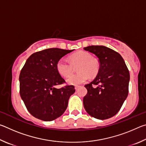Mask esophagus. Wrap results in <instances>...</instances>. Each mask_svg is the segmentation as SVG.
Returning <instances> with one entry per match:
<instances>
[{
    "mask_svg": "<svg viewBox=\"0 0 146 146\" xmlns=\"http://www.w3.org/2000/svg\"><path fill=\"white\" fill-rule=\"evenodd\" d=\"M78 88H79V86H75V89L76 90H78Z\"/></svg>",
    "mask_w": 146,
    "mask_h": 146,
    "instance_id": "1",
    "label": "esophagus"
}]
</instances>
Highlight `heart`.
<instances>
[{
  "label": "heart",
  "mask_w": 146,
  "mask_h": 146,
  "mask_svg": "<svg viewBox=\"0 0 146 146\" xmlns=\"http://www.w3.org/2000/svg\"><path fill=\"white\" fill-rule=\"evenodd\" d=\"M70 62L62 58L56 63V70L62 76H67L73 72V66L79 64L77 70L79 73L72 74L68 76L66 81L69 84H81L90 78V74L94 76L98 73L99 64L92 56L84 51H79L70 56Z\"/></svg>",
  "instance_id": "obj_1"
}]
</instances>
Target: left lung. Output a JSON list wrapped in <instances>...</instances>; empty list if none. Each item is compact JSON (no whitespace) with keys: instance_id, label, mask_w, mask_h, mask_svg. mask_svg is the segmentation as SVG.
I'll return each instance as SVG.
<instances>
[{"instance_id":"left-lung-1","label":"left lung","mask_w":146,"mask_h":146,"mask_svg":"<svg viewBox=\"0 0 146 146\" xmlns=\"http://www.w3.org/2000/svg\"><path fill=\"white\" fill-rule=\"evenodd\" d=\"M84 49L93 53L100 68L95 78L85 85L88 93L84 106L91 117L105 120L119 111L129 91V72L119 53L104 46H90Z\"/></svg>"}]
</instances>
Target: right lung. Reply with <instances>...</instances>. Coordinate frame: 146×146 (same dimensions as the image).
<instances>
[{
    "label": "right lung",
    "instance_id": "1",
    "mask_svg": "<svg viewBox=\"0 0 146 146\" xmlns=\"http://www.w3.org/2000/svg\"><path fill=\"white\" fill-rule=\"evenodd\" d=\"M72 50L49 48L34 53L27 59L19 76L20 95L31 115L44 121H52L63 114L73 86L60 89L65 82L56 70V63Z\"/></svg>",
    "mask_w": 146,
    "mask_h": 146
}]
</instances>
